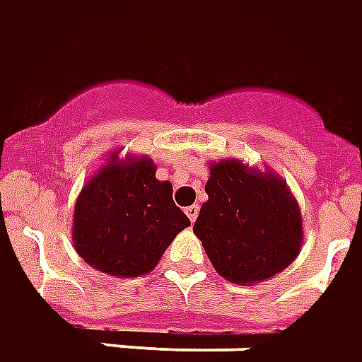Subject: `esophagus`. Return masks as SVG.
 Returning <instances> with one entry per match:
<instances>
[{"label":"esophagus","mask_w":362,"mask_h":362,"mask_svg":"<svg viewBox=\"0 0 362 362\" xmlns=\"http://www.w3.org/2000/svg\"><path fill=\"white\" fill-rule=\"evenodd\" d=\"M185 214L189 216V220H191V222H194V220H197V216H199V204H191V206H187Z\"/></svg>","instance_id":"obj_1"}]
</instances>
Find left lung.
Instances as JSON below:
<instances>
[{"label": "left lung", "instance_id": "obj_1", "mask_svg": "<svg viewBox=\"0 0 362 362\" xmlns=\"http://www.w3.org/2000/svg\"><path fill=\"white\" fill-rule=\"evenodd\" d=\"M193 232L212 267L235 284L261 283L291 265L302 250V214L283 177L240 160L210 163Z\"/></svg>", "mask_w": 362, "mask_h": 362}]
</instances>
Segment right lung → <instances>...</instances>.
I'll list each match as a JSON object with an SVG mask.
<instances>
[{"label": "right lung", "mask_w": 362, "mask_h": 362, "mask_svg": "<svg viewBox=\"0 0 362 362\" xmlns=\"http://www.w3.org/2000/svg\"><path fill=\"white\" fill-rule=\"evenodd\" d=\"M191 226L169 181L148 156L112 152L87 179L74 209L71 240L89 267L119 279L152 273L175 235Z\"/></svg>", "instance_id": "obj_1"}]
</instances>
